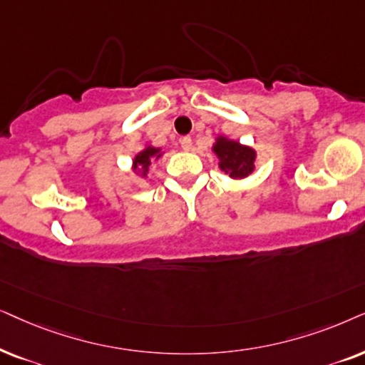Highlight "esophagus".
<instances>
[{
    "label": "esophagus",
    "instance_id": "obj_1",
    "mask_svg": "<svg viewBox=\"0 0 365 365\" xmlns=\"http://www.w3.org/2000/svg\"><path fill=\"white\" fill-rule=\"evenodd\" d=\"M180 145H182V148L185 150V152H190L192 150V138L190 137H183L180 140Z\"/></svg>",
    "mask_w": 365,
    "mask_h": 365
}]
</instances>
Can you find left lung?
Returning a JSON list of instances; mask_svg holds the SVG:
<instances>
[{"label":"left lung","instance_id":"8db88e82","mask_svg":"<svg viewBox=\"0 0 365 365\" xmlns=\"http://www.w3.org/2000/svg\"><path fill=\"white\" fill-rule=\"evenodd\" d=\"M212 152L218 158V168L232 180L247 178L255 172L257 152L249 145L218 135L212 145Z\"/></svg>","mask_w":365,"mask_h":365}]
</instances>
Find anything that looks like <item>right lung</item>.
Returning <instances> with one entry per match:
<instances>
[{
    "label": "right lung",
    "mask_w": 365,
    "mask_h": 365,
    "mask_svg": "<svg viewBox=\"0 0 365 365\" xmlns=\"http://www.w3.org/2000/svg\"><path fill=\"white\" fill-rule=\"evenodd\" d=\"M163 153H165L163 148L153 147V145H145L143 150H140V152L135 155L132 160L133 173L140 178H147L152 163L162 158Z\"/></svg>",
    "instance_id": "obj_1"
}]
</instances>
